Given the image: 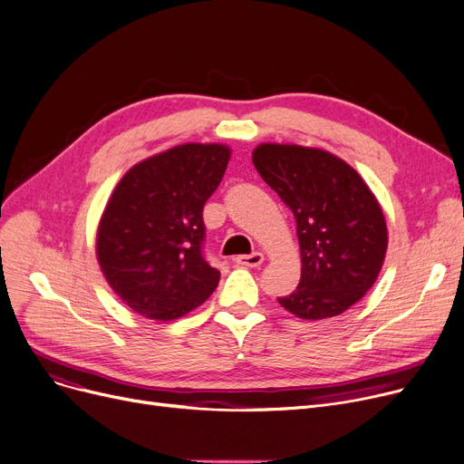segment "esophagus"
<instances>
[{
	"label": "esophagus",
	"mask_w": 464,
	"mask_h": 464,
	"mask_svg": "<svg viewBox=\"0 0 464 464\" xmlns=\"http://www.w3.org/2000/svg\"><path fill=\"white\" fill-rule=\"evenodd\" d=\"M263 261H265V257L259 252L250 254V256H237L235 257V263L240 265V266H259Z\"/></svg>",
	"instance_id": "1"
}]
</instances>
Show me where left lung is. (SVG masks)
Here are the masks:
<instances>
[{
  "label": "left lung",
  "instance_id": "left-lung-1",
  "mask_svg": "<svg viewBox=\"0 0 464 464\" xmlns=\"http://www.w3.org/2000/svg\"><path fill=\"white\" fill-rule=\"evenodd\" d=\"M252 161L297 222L301 282L278 303L314 322L346 312L383 266L387 224L376 195L352 165L322 149L263 142Z\"/></svg>",
  "mask_w": 464,
  "mask_h": 464
}]
</instances>
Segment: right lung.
I'll list each match as a JSON object with an SVG mask.
<instances>
[{"label":"right lung","mask_w":464,"mask_h":464,"mask_svg":"<svg viewBox=\"0 0 464 464\" xmlns=\"http://www.w3.org/2000/svg\"><path fill=\"white\" fill-rule=\"evenodd\" d=\"M231 149L186 142L133 165L116 184L95 235L100 269L120 301L142 318L179 320L219 282L205 261L203 207Z\"/></svg>","instance_id":"obj_1"}]
</instances>
